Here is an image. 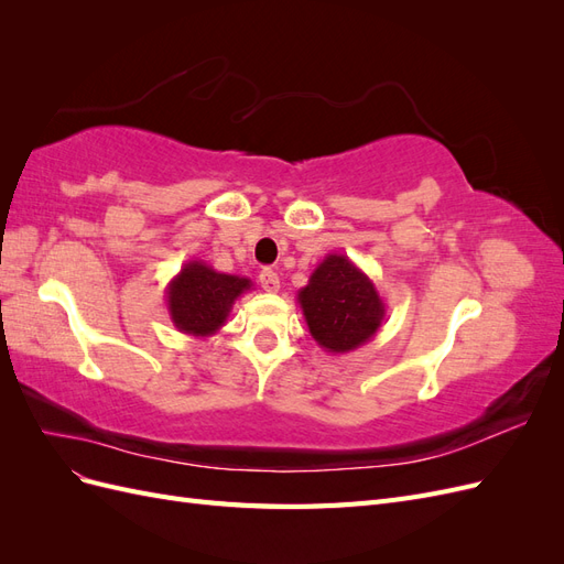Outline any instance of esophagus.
I'll list each match as a JSON object with an SVG mask.
<instances>
[{"label": "esophagus", "mask_w": 564, "mask_h": 564, "mask_svg": "<svg viewBox=\"0 0 564 564\" xmlns=\"http://www.w3.org/2000/svg\"><path fill=\"white\" fill-rule=\"evenodd\" d=\"M259 282H261V286L265 289L268 294H275V292H280V275H278L275 270L263 268V270H261V275H259Z\"/></svg>", "instance_id": "1"}]
</instances>
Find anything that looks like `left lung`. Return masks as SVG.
<instances>
[{"label": "left lung", "mask_w": 564, "mask_h": 564, "mask_svg": "<svg viewBox=\"0 0 564 564\" xmlns=\"http://www.w3.org/2000/svg\"><path fill=\"white\" fill-rule=\"evenodd\" d=\"M296 301L317 346L344 355L377 336L386 303L377 284L344 253H327Z\"/></svg>", "instance_id": "8db88e82"}]
</instances>
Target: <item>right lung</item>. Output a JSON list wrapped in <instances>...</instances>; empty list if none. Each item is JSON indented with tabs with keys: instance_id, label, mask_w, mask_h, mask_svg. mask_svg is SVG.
Here are the masks:
<instances>
[{
	"instance_id": "1",
	"label": "right lung",
	"mask_w": 564,
	"mask_h": 564,
	"mask_svg": "<svg viewBox=\"0 0 564 564\" xmlns=\"http://www.w3.org/2000/svg\"><path fill=\"white\" fill-rule=\"evenodd\" d=\"M251 286L249 278L226 275L204 261H187L166 284V311L181 334L207 338L224 327L235 301Z\"/></svg>"
}]
</instances>
